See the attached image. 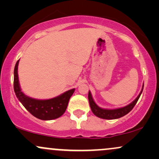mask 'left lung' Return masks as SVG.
Instances as JSON below:
<instances>
[{"label": "left lung", "mask_w": 159, "mask_h": 159, "mask_svg": "<svg viewBox=\"0 0 159 159\" xmlns=\"http://www.w3.org/2000/svg\"><path fill=\"white\" fill-rule=\"evenodd\" d=\"M143 89V85L142 87V90L140 91V94L138 95V96L137 97L132 103H130L129 105H126V106L120 107V108L116 109H104L101 108L95 103L93 98L92 97V95L91 93L89 91L88 93V99H89V103H90V106L91 108V111L93 114L96 115L98 117L102 118V119H105V120H114V119H118V118L122 117V116L126 115L128 113L130 112L132 110L133 107H134V105H136L137 102L139 99L140 95L142 93V91Z\"/></svg>", "instance_id": "8db88e82"}]
</instances>
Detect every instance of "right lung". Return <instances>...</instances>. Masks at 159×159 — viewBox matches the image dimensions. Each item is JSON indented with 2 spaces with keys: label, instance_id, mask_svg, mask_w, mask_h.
<instances>
[{
  "label": "right lung",
  "instance_id": "obj_1",
  "mask_svg": "<svg viewBox=\"0 0 159 159\" xmlns=\"http://www.w3.org/2000/svg\"><path fill=\"white\" fill-rule=\"evenodd\" d=\"M19 60L16 62L14 69V91L20 102L33 116L43 120H52L60 117L64 114L68 105L69 98L75 92V89L69 90L63 94L46 100L35 99L28 97L21 92L18 76V66Z\"/></svg>",
  "mask_w": 159,
  "mask_h": 159
}]
</instances>
